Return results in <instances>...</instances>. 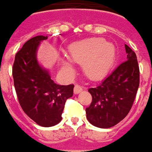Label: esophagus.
<instances>
[{"mask_svg": "<svg viewBox=\"0 0 152 152\" xmlns=\"http://www.w3.org/2000/svg\"><path fill=\"white\" fill-rule=\"evenodd\" d=\"M82 91V87L81 86H79V85H76L75 87H74V93L75 94H78V93H80V92Z\"/></svg>", "mask_w": 152, "mask_h": 152, "instance_id": "1", "label": "esophagus"}]
</instances>
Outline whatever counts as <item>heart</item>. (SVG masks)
I'll return each instance as SVG.
<instances>
[{"label": "heart", "mask_w": 152, "mask_h": 152, "mask_svg": "<svg viewBox=\"0 0 152 152\" xmlns=\"http://www.w3.org/2000/svg\"><path fill=\"white\" fill-rule=\"evenodd\" d=\"M70 59L82 65L85 76L98 81L107 76L115 60V48L113 44L99 38H92L76 42L69 47ZM70 60V61H71ZM69 59L61 58V66L66 74L74 73L75 68Z\"/></svg>", "instance_id": "heart-1"}]
</instances>
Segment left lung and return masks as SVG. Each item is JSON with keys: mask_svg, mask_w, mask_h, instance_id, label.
Returning a JSON list of instances; mask_svg holds the SVG:
<instances>
[{"mask_svg": "<svg viewBox=\"0 0 152 152\" xmlns=\"http://www.w3.org/2000/svg\"><path fill=\"white\" fill-rule=\"evenodd\" d=\"M127 60L94 88H90L92 101L86 108V118L92 125L111 128L126 117L140 85V71L136 55L124 45Z\"/></svg>", "mask_w": 152, "mask_h": 152, "instance_id": "8db88e82", "label": "left lung"}]
</instances>
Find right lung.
<instances>
[{
  "label": "right lung",
  "mask_w": 152,
  "mask_h": 152,
  "mask_svg": "<svg viewBox=\"0 0 152 152\" xmlns=\"http://www.w3.org/2000/svg\"><path fill=\"white\" fill-rule=\"evenodd\" d=\"M47 36L27 41L16 54L12 68L14 86L24 113L36 124L51 127L62 119L66 99L73 95L74 85L61 86L51 79L50 71L39 64L37 52Z\"/></svg>",
  "instance_id": "right-lung-1"
}]
</instances>
